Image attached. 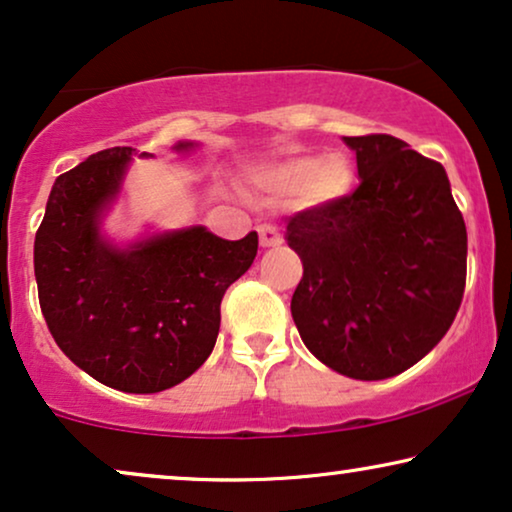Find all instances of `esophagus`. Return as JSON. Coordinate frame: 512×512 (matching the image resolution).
<instances>
[{"mask_svg": "<svg viewBox=\"0 0 512 512\" xmlns=\"http://www.w3.org/2000/svg\"><path fill=\"white\" fill-rule=\"evenodd\" d=\"M258 237H261V247H263V249L279 247V244H282V235L277 233V228L268 226V223H263V226H258Z\"/></svg>", "mask_w": 512, "mask_h": 512, "instance_id": "1", "label": "esophagus"}]
</instances>
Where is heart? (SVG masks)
<instances>
[{
	"instance_id": "1",
	"label": "heart",
	"mask_w": 512,
	"mask_h": 512,
	"mask_svg": "<svg viewBox=\"0 0 512 512\" xmlns=\"http://www.w3.org/2000/svg\"><path fill=\"white\" fill-rule=\"evenodd\" d=\"M251 181L277 198H300L305 205H333L352 193L354 167L342 153L291 156L256 167Z\"/></svg>"
}]
</instances>
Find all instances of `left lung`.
<instances>
[{
  "mask_svg": "<svg viewBox=\"0 0 512 512\" xmlns=\"http://www.w3.org/2000/svg\"><path fill=\"white\" fill-rule=\"evenodd\" d=\"M361 184L291 216L303 261L291 314L305 347L352 380H387L450 331L466 286V223L445 167L391 135L342 137Z\"/></svg>",
  "mask_w": 512,
  "mask_h": 512,
  "instance_id": "8db88e82",
  "label": "left lung"
}]
</instances>
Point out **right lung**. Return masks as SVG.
Segmentation results:
<instances>
[{
    "label": "right lung",
    "instance_id": "obj_1",
    "mask_svg": "<svg viewBox=\"0 0 512 512\" xmlns=\"http://www.w3.org/2000/svg\"><path fill=\"white\" fill-rule=\"evenodd\" d=\"M195 149L191 139L172 146ZM135 156L114 146L55 179L34 240V277L48 331L83 373L125 394H158L212 354L221 298L254 263L258 235L233 242L184 226L116 240L104 223Z\"/></svg>",
    "mask_w": 512,
    "mask_h": 512
}]
</instances>
